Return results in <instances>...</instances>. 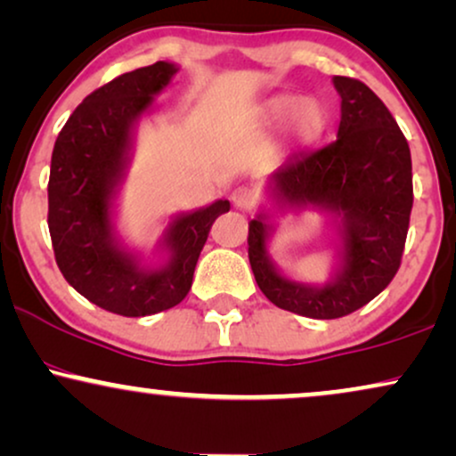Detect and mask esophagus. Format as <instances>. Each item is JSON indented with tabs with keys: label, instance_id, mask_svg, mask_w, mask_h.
Instances as JSON below:
<instances>
[{
	"label": "esophagus",
	"instance_id": "34e87169",
	"mask_svg": "<svg viewBox=\"0 0 456 456\" xmlns=\"http://www.w3.org/2000/svg\"><path fill=\"white\" fill-rule=\"evenodd\" d=\"M232 201L238 208H250V206H255L256 201V193L252 191L250 187H235L233 193H232Z\"/></svg>",
	"mask_w": 456,
	"mask_h": 456
}]
</instances>
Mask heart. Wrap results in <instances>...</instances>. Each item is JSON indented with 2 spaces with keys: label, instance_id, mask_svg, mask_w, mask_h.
I'll use <instances>...</instances> for the list:
<instances>
[{
  "label": "heart",
  "instance_id": "b5f03b06",
  "mask_svg": "<svg viewBox=\"0 0 456 456\" xmlns=\"http://www.w3.org/2000/svg\"><path fill=\"white\" fill-rule=\"evenodd\" d=\"M255 115L256 122L267 126L278 124L286 118V136L295 145H307L315 141L326 124L324 107L311 96H303V99L292 94L271 96L256 107Z\"/></svg>",
  "mask_w": 456,
  "mask_h": 456
}]
</instances>
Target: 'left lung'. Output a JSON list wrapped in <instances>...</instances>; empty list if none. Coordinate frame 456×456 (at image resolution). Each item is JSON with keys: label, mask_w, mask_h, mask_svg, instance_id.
<instances>
[{"label": "left lung", "mask_w": 456, "mask_h": 456, "mask_svg": "<svg viewBox=\"0 0 456 456\" xmlns=\"http://www.w3.org/2000/svg\"><path fill=\"white\" fill-rule=\"evenodd\" d=\"M341 96L337 141L297 153L267 178V206L248 224V258L263 295L314 320L354 314L383 292L400 269L412 210L411 149L394 115L366 84L332 77ZM320 209L339 235L338 267L326 285H305L268 256L280 211Z\"/></svg>", "instance_id": "8db88e82"}]
</instances>
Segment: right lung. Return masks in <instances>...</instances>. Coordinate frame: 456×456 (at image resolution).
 Instances as JSON below:
<instances>
[{
  "instance_id": "add662e5",
  "label": "right lung",
  "mask_w": 456,
  "mask_h": 456,
  "mask_svg": "<svg viewBox=\"0 0 456 456\" xmlns=\"http://www.w3.org/2000/svg\"><path fill=\"white\" fill-rule=\"evenodd\" d=\"M176 73L175 62L158 61L94 90L62 126L52 151L48 227L56 265L79 295L126 318L159 314L187 297L212 223L232 208L216 200L172 216L155 248L158 263H147L115 232L136 124Z\"/></svg>"
}]
</instances>
